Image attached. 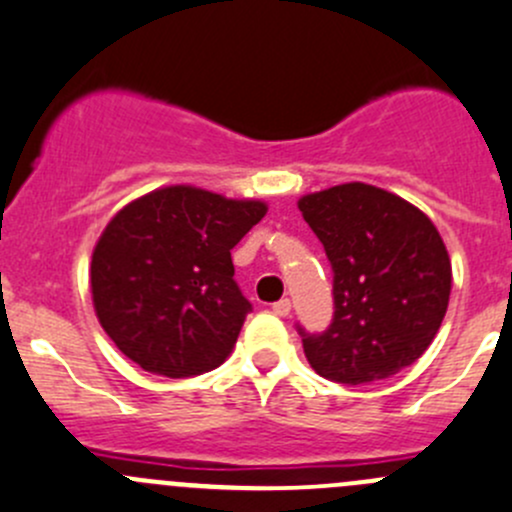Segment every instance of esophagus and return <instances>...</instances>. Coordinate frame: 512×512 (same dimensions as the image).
<instances>
[{
	"label": "esophagus",
	"instance_id": "obj_1",
	"mask_svg": "<svg viewBox=\"0 0 512 512\" xmlns=\"http://www.w3.org/2000/svg\"><path fill=\"white\" fill-rule=\"evenodd\" d=\"M290 310H292V302L287 300V297H282V300H277L275 305H272V312H275V315H280V317L290 315Z\"/></svg>",
	"mask_w": 512,
	"mask_h": 512
}]
</instances>
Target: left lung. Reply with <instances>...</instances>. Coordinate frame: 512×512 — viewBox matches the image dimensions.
Masks as SVG:
<instances>
[{
  "label": "left lung",
  "mask_w": 512,
  "mask_h": 512,
  "mask_svg": "<svg viewBox=\"0 0 512 512\" xmlns=\"http://www.w3.org/2000/svg\"><path fill=\"white\" fill-rule=\"evenodd\" d=\"M297 207L332 267V322L322 332L297 325L312 370L365 385L413 365L438 335L453 282L433 222L362 182L307 195Z\"/></svg>",
  "instance_id": "1"
}]
</instances>
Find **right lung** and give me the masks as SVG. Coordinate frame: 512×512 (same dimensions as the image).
<instances>
[{
	"label": "right lung",
	"instance_id": "add662e5",
	"mask_svg": "<svg viewBox=\"0 0 512 512\" xmlns=\"http://www.w3.org/2000/svg\"><path fill=\"white\" fill-rule=\"evenodd\" d=\"M265 212L185 185L119 210L92 255L94 310L114 345L165 377L222 365L252 310L230 250Z\"/></svg>",
	"mask_w": 512,
	"mask_h": 512
}]
</instances>
